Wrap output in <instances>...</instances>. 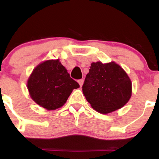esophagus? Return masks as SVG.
<instances>
[{
	"mask_svg": "<svg viewBox=\"0 0 159 159\" xmlns=\"http://www.w3.org/2000/svg\"><path fill=\"white\" fill-rule=\"evenodd\" d=\"M78 84H80V86H81V87L82 84H83V83H84V80L83 79H79L78 81Z\"/></svg>",
	"mask_w": 159,
	"mask_h": 159,
	"instance_id": "obj_1",
	"label": "esophagus"
}]
</instances>
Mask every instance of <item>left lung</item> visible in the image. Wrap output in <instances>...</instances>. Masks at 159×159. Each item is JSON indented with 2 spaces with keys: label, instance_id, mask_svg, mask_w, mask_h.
I'll use <instances>...</instances> for the list:
<instances>
[{
  "label": "left lung",
  "instance_id": "1",
  "mask_svg": "<svg viewBox=\"0 0 159 159\" xmlns=\"http://www.w3.org/2000/svg\"><path fill=\"white\" fill-rule=\"evenodd\" d=\"M82 90L86 99L96 111L108 114L121 108L132 96V81L115 62L91 63Z\"/></svg>",
  "mask_w": 159,
  "mask_h": 159
}]
</instances>
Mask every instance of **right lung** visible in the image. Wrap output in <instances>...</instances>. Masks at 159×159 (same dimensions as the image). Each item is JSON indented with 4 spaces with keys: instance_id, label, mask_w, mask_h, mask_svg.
Masks as SVG:
<instances>
[{
    "instance_id": "obj_1",
    "label": "right lung",
    "mask_w": 159,
    "mask_h": 159,
    "mask_svg": "<svg viewBox=\"0 0 159 159\" xmlns=\"http://www.w3.org/2000/svg\"><path fill=\"white\" fill-rule=\"evenodd\" d=\"M79 87L58 59L40 63L27 81V89L32 99L49 111L63 106L73 89Z\"/></svg>"
}]
</instances>
